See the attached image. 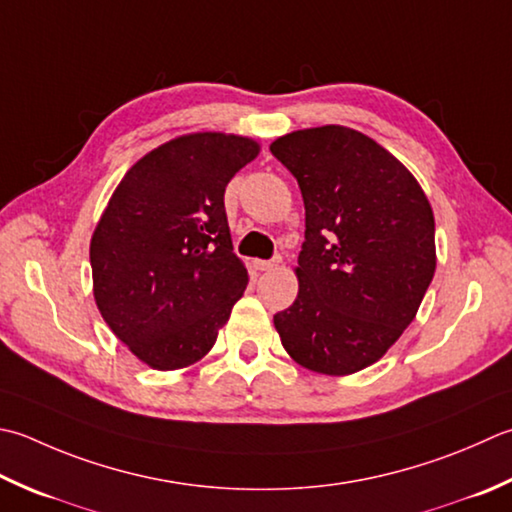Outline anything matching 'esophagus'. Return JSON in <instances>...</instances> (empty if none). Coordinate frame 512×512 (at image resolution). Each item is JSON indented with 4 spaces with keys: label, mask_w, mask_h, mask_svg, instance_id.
I'll use <instances>...</instances> for the list:
<instances>
[{
    "label": "esophagus",
    "mask_w": 512,
    "mask_h": 512,
    "mask_svg": "<svg viewBox=\"0 0 512 512\" xmlns=\"http://www.w3.org/2000/svg\"><path fill=\"white\" fill-rule=\"evenodd\" d=\"M282 264V257H273V259H255V268L257 270H273Z\"/></svg>",
    "instance_id": "34e87169"
}]
</instances>
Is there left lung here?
<instances>
[{
  "instance_id": "left-lung-1",
  "label": "left lung",
  "mask_w": 512,
  "mask_h": 512,
  "mask_svg": "<svg viewBox=\"0 0 512 512\" xmlns=\"http://www.w3.org/2000/svg\"><path fill=\"white\" fill-rule=\"evenodd\" d=\"M270 153L306 208L299 293L275 328L304 368L357 373L397 342L433 282V208L408 168L353 128L295 130Z\"/></svg>"
}]
</instances>
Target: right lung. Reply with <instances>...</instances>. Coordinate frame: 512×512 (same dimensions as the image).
I'll return each instance as SVG.
<instances>
[{
  "label": "right lung",
  "instance_id": "add662e5",
  "mask_svg": "<svg viewBox=\"0 0 512 512\" xmlns=\"http://www.w3.org/2000/svg\"><path fill=\"white\" fill-rule=\"evenodd\" d=\"M259 144L193 133L150 150L115 188L90 239L99 313L157 370L213 348L248 273L233 253L224 193Z\"/></svg>",
  "mask_w": 512,
  "mask_h": 512
}]
</instances>
